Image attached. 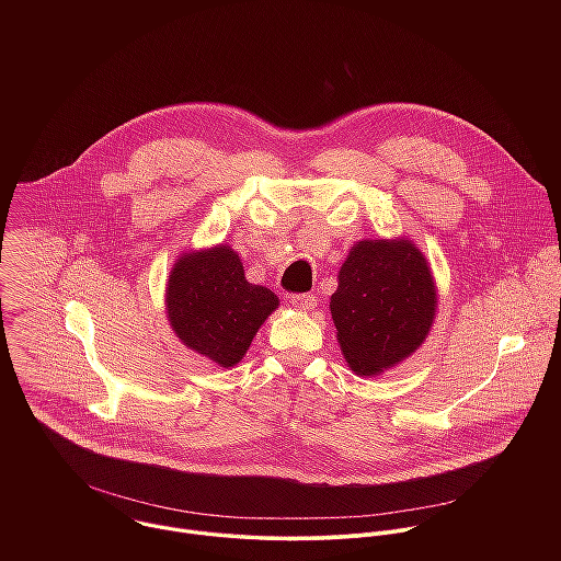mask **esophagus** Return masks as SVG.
Returning a JSON list of instances; mask_svg holds the SVG:
<instances>
[{
    "mask_svg": "<svg viewBox=\"0 0 561 561\" xmlns=\"http://www.w3.org/2000/svg\"><path fill=\"white\" fill-rule=\"evenodd\" d=\"M289 302H291V307H296L298 311H316V307H318V296H313V294H298V296H291Z\"/></svg>",
    "mask_w": 561,
    "mask_h": 561,
    "instance_id": "1",
    "label": "esophagus"
}]
</instances>
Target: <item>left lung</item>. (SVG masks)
Instances as JSON below:
<instances>
[{"mask_svg":"<svg viewBox=\"0 0 561 561\" xmlns=\"http://www.w3.org/2000/svg\"><path fill=\"white\" fill-rule=\"evenodd\" d=\"M341 352L356 376H378L408 358L436 316V285L410 240L356 241L330 296Z\"/></svg>","mask_w":561,"mask_h":561,"instance_id":"obj_1","label":"left lung"}]
</instances>
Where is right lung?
Listing matches in <instances>:
<instances>
[{
	"label": "right lung",
	"instance_id": "obj_1",
	"mask_svg": "<svg viewBox=\"0 0 561 561\" xmlns=\"http://www.w3.org/2000/svg\"><path fill=\"white\" fill-rule=\"evenodd\" d=\"M278 298L243 276L231 245L185 252L170 270L165 313L181 343L220 367L238 365Z\"/></svg>",
	"mask_w": 561,
	"mask_h": 561
}]
</instances>
